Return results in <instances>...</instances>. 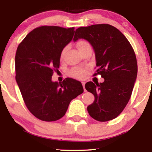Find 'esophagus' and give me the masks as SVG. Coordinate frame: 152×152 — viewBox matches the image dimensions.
<instances>
[{"label":"esophagus","mask_w":152,"mask_h":152,"mask_svg":"<svg viewBox=\"0 0 152 152\" xmlns=\"http://www.w3.org/2000/svg\"><path fill=\"white\" fill-rule=\"evenodd\" d=\"M82 84L83 88H84V90L85 91H86V89H85V82H82Z\"/></svg>","instance_id":"esophagus-1"}]
</instances>
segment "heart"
Wrapping results in <instances>:
<instances>
[{"mask_svg":"<svg viewBox=\"0 0 152 152\" xmlns=\"http://www.w3.org/2000/svg\"><path fill=\"white\" fill-rule=\"evenodd\" d=\"M77 48L80 51V53H82V51H84L85 49H86L87 48L91 47L90 44L88 41L85 40H80L77 43ZM66 53V48H64L62 50L61 52V54H60V59L61 60H63L65 57ZM70 75L72 77L75 78H83L86 76V68H82V67H75L71 69L70 71Z\"/></svg>","mask_w":152,"mask_h":152,"instance_id":"b5f03b06","label":"heart"}]
</instances>
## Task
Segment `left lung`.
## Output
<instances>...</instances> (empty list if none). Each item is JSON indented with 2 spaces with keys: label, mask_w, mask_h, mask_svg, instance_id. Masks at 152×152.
<instances>
[{
  "label": "left lung",
  "mask_w": 152,
  "mask_h": 152,
  "mask_svg": "<svg viewBox=\"0 0 152 152\" xmlns=\"http://www.w3.org/2000/svg\"><path fill=\"white\" fill-rule=\"evenodd\" d=\"M84 39L94 49L97 69L102 83L88 82L85 88L93 93L95 100L87 110L93 119L107 122L117 118L127 104L138 72L134 50L125 36L109 24L80 27L73 41Z\"/></svg>",
  "instance_id": "8db88e82"
}]
</instances>
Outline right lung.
Wrapping results in <instances>:
<instances>
[{"instance_id":"right-lung-1","label":"right lung","mask_w":152,"mask_h":152,"mask_svg":"<svg viewBox=\"0 0 152 152\" xmlns=\"http://www.w3.org/2000/svg\"><path fill=\"white\" fill-rule=\"evenodd\" d=\"M75 28L41 26L19 43L15 56L16 81L30 113L38 119L56 121L65 115L72 99L84 92L72 78L53 82L59 68L60 54L73 37Z\"/></svg>"}]
</instances>
